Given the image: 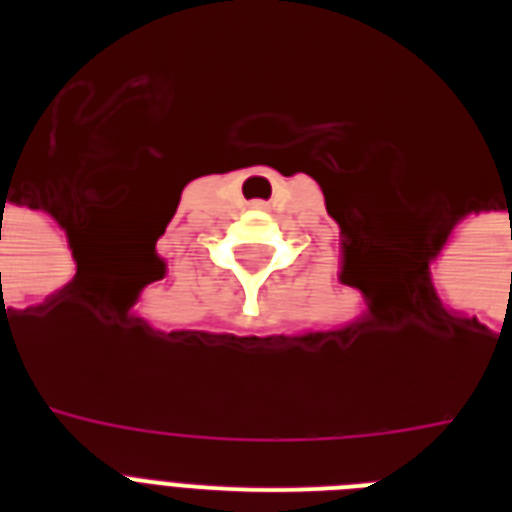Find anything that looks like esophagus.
<instances>
[{
    "label": "esophagus",
    "mask_w": 512,
    "mask_h": 512,
    "mask_svg": "<svg viewBox=\"0 0 512 512\" xmlns=\"http://www.w3.org/2000/svg\"><path fill=\"white\" fill-rule=\"evenodd\" d=\"M257 207H260V204H257Z\"/></svg>",
    "instance_id": "34e87169"
}]
</instances>
